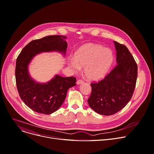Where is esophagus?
Returning a JSON list of instances; mask_svg holds the SVG:
<instances>
[{
    "label": "esophagus",
    "mask_w": 154,
    "mask_h": 154,
    "mask_svg": "<svg viewBox=\"0 0 154 154\" xmlns=\"http://www.w3.org/2000/svg\"><path fill=\"white\" fill-rule=\"evenodd\" d=\"M82 83H83V81L82 80H78L77 82V85H80V84H82Z\"/></svg>",
    "instance_id": "obj_1"
}]
</instances>
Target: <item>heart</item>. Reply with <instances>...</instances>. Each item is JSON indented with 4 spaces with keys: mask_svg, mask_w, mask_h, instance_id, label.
Here are the masks:
<instances>
[{
    "mask_svg": "<svg viewBox=\"0 0 154 154\" xmlns=\"http://www.w3.org/2000/svg\"><path fill=\"white\" fill-rule=\"evenodd\" d=\"M113 60L112 52L100 45L85 44L74 53V59L69 61V66L75 72L84 67L86 77L90 80L103 78L109 71Z\"/></svg>",
    "mask_w": 154,
    "mask_h": 154,
    "instance_id": "1",
    "label": "heart"
}]
</instances>
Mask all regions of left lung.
I'll list each match as a JSON object with an SVG mask.
<instances>
[{
  "label": "left lung",
  "mask_w": 154,
  "mask_h": 154,
  "mask_svg": "<svg viewBox=\"0 0 154 154\" xmlns=\"http://www.w3.org/2000/svg\"><path fill=\"white\" fill-rule=\"evenodd\" d=\"M117 64L98 83H91L90 107L97 114L113 115L122 110L133 96L137 75V66L127 47L114 41Z\"/></svg>",
  "instance_id": "obj_1"
}]
</instances>
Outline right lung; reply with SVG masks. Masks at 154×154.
I'll list each match as a JSON object with an SVG mask.
<instances>
[{
    "label": "right lung",
    "mask_w": 154,
    "mask_h": 154,
    "mask_svg": "<svg viewBox=\"0 0 154 154\" xmlns=\"http://www.w3.org/2000/svg\"><path fill=\"white\" fill-rule=\"evenodd\" d=\"M66 36L49 35L31 41L17 58L15 77L18 91L24 103L37 113L51 114L63 104L68 90L76 85L74 77H63L56 74L50 80L41 83L34 80L29 72L33 58L42 53L58 52L66 56Z\"/></svg>",
    "instance_id": "obj_1"
}]
</instances>
